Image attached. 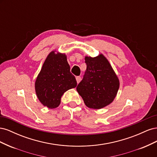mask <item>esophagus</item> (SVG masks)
<instances>
[{
	"instance_id": "1",
	"label": "esophagus",
	"mask_w": 157,
	"mask_h": 157,
	"mask_svg": "<svg viewBox=\"0 0 157 157\" xmlns=\"http://www.w3.org/2000/svg\"><path fill=\"white\" fill-rule=\"evenodd\" d=\"M76 80H77V82L78 84L80 80H81V78H80V77H76Z\"/></svg>"
}]
</instances>
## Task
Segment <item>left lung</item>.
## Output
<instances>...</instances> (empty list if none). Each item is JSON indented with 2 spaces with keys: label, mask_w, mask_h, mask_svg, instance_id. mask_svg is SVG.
<instances>
[{
  "label": "left lung",
  "mask_w": 157,
  "mask_h": 157,
  "mask_svg": "<svg viewBox=\"0 0 157 157\" xmlns=\"http://www.w3.org/2000/svg\"><path fill=\"white\" fill-rule=\"evenodd\" d=\"M86 71L77 90L88 107L100 109L111 104L119 89L120 82L111 65L103 54L86 56Z\"/></svg>",
  "instance_id": "8db88e82"
}]
</instances>
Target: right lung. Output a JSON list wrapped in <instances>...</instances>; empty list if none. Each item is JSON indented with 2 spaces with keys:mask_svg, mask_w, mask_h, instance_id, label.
Segmentation results:
<instances>
[{
  "mask_svg": "<svg viewBox=\"0 0 157 157\" xmlns=\"http://www.w3.org/2000/svg\"><path fill=\"white\" fill-rule=\"evenodd\" d=\"M77 85L75 77L70 72L66 54L56 50L50 52L35 82L40 102L49 109L58 107L63 94Z\"/></svg>",
  "mask_w": 157,
  "mask_h": 157,
  "instance_id": "1",
  "label": "right lung"
}]
</instances>
